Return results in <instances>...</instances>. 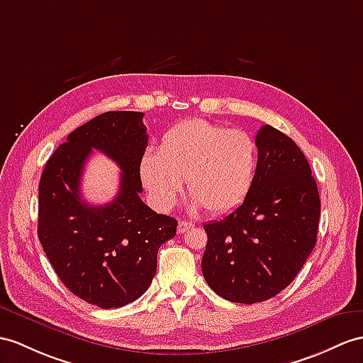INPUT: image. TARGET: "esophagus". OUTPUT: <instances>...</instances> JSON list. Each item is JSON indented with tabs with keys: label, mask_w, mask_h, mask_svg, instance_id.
Returning a JSON list of instances; mask_svg holds the SVG:
<instances>
[{
	"label": "esophagus",
	"mask_w": 363,
	"mask_h": 363,
	"mask_svg": "<svg viewBox=\"0 0 363 363\" xmlns=\"http://www.w3.org/2000/svg\"><path fill=\"white\" fill-rule=\"evenodd\" d=\"M194 225L192 222H184V220H182V222H179V228H177V231H179V234H184V233H188L189 229H192Z\"/></svg>",
	"instance_id": "obj_1"
}]
</instances>
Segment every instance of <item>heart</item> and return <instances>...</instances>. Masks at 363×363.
I'll list each match as a JSON object with an SVG mask.
<instances>
[{"label": "heart", "mask_w": 363, "mask_h": 363, "mask_svg": "<svg viewBox=\"0 0 363 363\" xmlns=\"http://www.w3.org/2000/svg\"><path fill=\"white\" fill-rule=\"evenodd\" d=\"M255 167L257 146L251 135L196 118L167 130L158 154L143 155L140 179L158 209L175 205L186 179L194 205L225 214L250 194Z\"/></svg>", "instance_id": "heart-1"}]
</instances>
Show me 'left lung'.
<instances>
[{
    "label": "left lung",
    "mask_w": 363,
    "mask_h": 363,
    "mask_svg": "<svg viewBox=\"0 0 363 363\" xmlns=\"http://www.w3.org/2000/svg\"><path fill=\"white\" fill-rule=\"evenodd\" d=\"M257 167L243 203L203 225L206 284L234 303H259L296 279L317 240L320 199L311 167L284 132L264 125L255 135Z\"/></svg>",
    "instance_id": "left-lung-1"
}]
</instances>
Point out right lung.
Here are the masks:
<instances>
[{"label":"right lung","mask_w":363,"mask_h":363,"mask_svg":"<svg viewBox=\"0 0 363 363\" xmlns=\"http://www.w3.org/2000/svg\"><path fill=\"white\" fill-rule=\"evenodd\" d=\"M143 112L112 111L67 135L40 180L38 238L65 286L99 308L134 302L152 284L157 252L175 235L177 220L143 200L140 162L147 146ZM96 148L122 169L111 203L87 206L81 196L84 164Z\"/></svg>","instance_id":"add662e5"}]
</instances>
